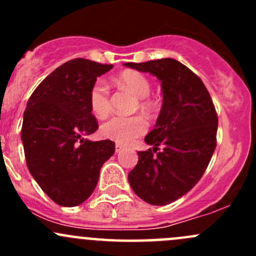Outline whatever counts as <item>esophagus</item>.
Instances as JSON below:
<instances>
[{
    "label": "esophagus",
    "mask_w": 256,
    "mask_h": 256,
    "mask_svg": "<svg viewBox=\"0 0 256 256\" xmlns=\"http://www.w3.org/2000/svg\"><path fill=\"white\" fill-rule=\"evenodd\" d=\"M124 150V146L122 144H115V152L116 154H118V152H121Z\"/></svg>",
    "instance_id": "34e87169"
}]
</instances>
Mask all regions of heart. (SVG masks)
Returning <instances> with one entry per match:
<instances>
[{
    "label": "heart",
    "mask_w": 256,
    "mask_h": 256,
    "mask_svg": "<svg viewBox=\"0 0 256 256\" xmlns=\"http://www.w3.org/2000/svg\"><path fill=\"white\" fill-rule=\"evenodd\" d=\"M116 84L122 89L128 90L136 98H140L142 109H154V102L146 98L151 90V84L144 74L135 70H126L116 78ZM89 104L92 112L99 118H105L110 112L109 89L100 80H98L90 89ZM146 130L147 122L140 115L112 116L102 126V136L118 144H130L138 136L144 135Z\"/></svg>",
    "instance_id": "obj_1"
}]
</instances>
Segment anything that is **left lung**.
<instances>
[{
	"mask_svg": "<svg viewBox=\"0 0 256 256\" xmlns=\"http://www.w3.org/2000/svg\"><path fill=\"white\" fill-rule=\"evenodd\" d=\"M124 66L156 76L164 94L154 128L144 138L154 147L138 152L128 182L144 202L170 204L190 192L204 174L216 146L218 116L202 80L176 59ZM158 146L164 147L160 152Z\"/></svg>",
	"mask_w": 256,
	"mask_h": 256,
	"instance_id": "obj_1",
	"label": "left lung"
}]
</instances>
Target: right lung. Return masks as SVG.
Returning <instances> with one entry per match:
<instances>
[{
    "label": "right lung",
    "instance_id": "right-lung-1",
    "mask_svg": "<svg viewBox=\"0 0 256 256\" xmlns=\"http://www.w3.org/2000/svg\"><path fill=\"white\" fill-rule=\"evenodd\" d=\"M112 66L82 58L62 64L38 85L23 114L20 138L28 170L63 207H76L92 196L100 168L115 152L112 141L84 138L98 130L90 89Z\"/></svg>",
    "mask_w": 256,
    "mask_h": 256
}]
</instances>
